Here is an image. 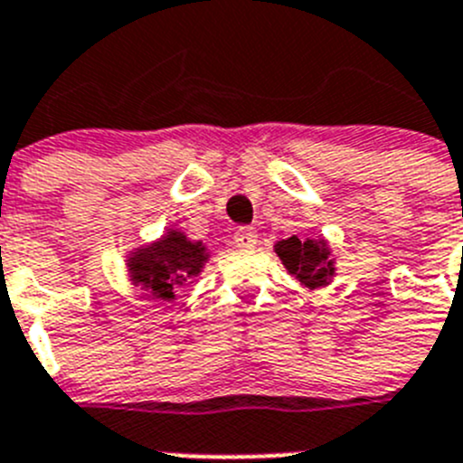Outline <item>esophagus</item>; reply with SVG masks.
Masks as SVG:
<instances>
[{"label": "esophagus", "instance_id": "esophagus-1", "mask_svg": "<svg viewBox=\"0 0 463 463\" xmlns=\"http://www.w3.org/2000/svg\"><path fill=\"white\" fill-rule=\"evenodd\" d=\"M258 241V232L253 231V228H240V231L235 232V244L240 249H253L256 247Z\"/></svg>", "mask_w": 463, "mask_h": 463}]
</instances>
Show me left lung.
<instances>
[{
  "label": "left lung",
  "instance_id": "left-lung-1",
  "mask_svg": "<svg viewBox=\"0 0 463 463\" xmlns=\"http://www.w3.org/2000/svg\"><path fill=\"white\" fill-rule=\"evenodd\" d=\"M274 251L288 274H293L309 290L325 288L335 279V256H332L330 241L325 237H316V240L314 237L299 240L298 235L286 237L274 244Z\"/></svg>",
  "mask_w": 463,
  "mask_h": 463
}]
</instances>
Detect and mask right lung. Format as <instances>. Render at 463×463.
Listing matches in <instances>:
<instances>
[{"instance_id":"right-lung-1","label":"right lung","mask_w":463,"mask_h":463,"mask_svg":"<svg viewBox=\"0 0 463 463\" xmlns=\"http://www.w3.org/2000/svg\"><path fill=\"white\" fill-rule=\"evenodd\" d=\"M212 251L201 240H189L180 228H165L164 235L145 241L127 253L128 281L149 298L175 302L177 290L201 277Z\"/></svg>"}]
</instances>
